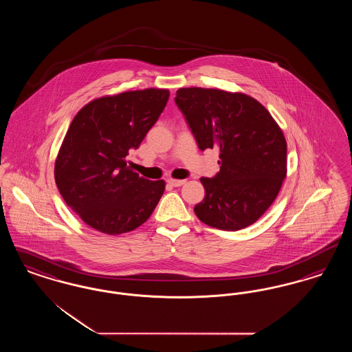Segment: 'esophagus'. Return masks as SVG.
<instances>
[{"label":"esophagus","mask_w":352,"mask_h":352,"mask_svg":"<svg viewBox=\"0 0 352 352\" xmlns=\"http://www.w3.org/2000/svg\"><path fill=\"white\" fill-rule=\"evenodd\" d=\"M168 184L174 186V187H179V186L186 184V181H184V179H173V178H170L168 181Z\"/></svg>","instance_id":"obj_1"}]
</instances>
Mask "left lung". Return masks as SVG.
I'll return each mask as SVG.
<instances>
[{"label":"left lung","mask_w":352,"mask_h":352,"mask_svg":"<svg viewBox=\"0 0 352 352\" xmlns=\"http://www.w3.org/2000/svg\"><path fill=\"white\" fill-rule=\"evenodd\" d=\"M175 102L201 151L218 148L220 171L201 178L204 199L194 208L204 224L239 231L257 221L286 177V140L268 109L241 92L188 87Z\"/></svg>","instance_id":"obj_1"}]
</instances>
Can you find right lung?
<instances>
[{"label": "right lung", "mask_w": 352, "mask_h": 352, "mask_svg": "<svg viewBox=\"0 0 352 352\" xmlns=\"http://www.w3.org/2000/svg\"><path fill=\"white\" fill-rule=\"evenodd\" d=\"M162 88L126 91L89 101L72 120L54 177L68 207L107 234L133 231L151 218L165 181H149L126 165L166 107Z\"/></svg>", "instance_id": "obj_1"}]
</instances>
